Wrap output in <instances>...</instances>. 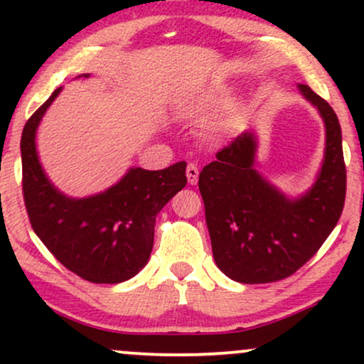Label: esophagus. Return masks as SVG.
<instances>
[{
  "instance_id": "esophagus-1",
  "label": "esophagus",
  "mask_w": 364,
  "mask_h": 364,
  "mask_svg": "<svg viewBox=\"0 0 364 364\" xmlns=\"http://www.w3.org/2000/svg\"><path fill=\"white\" fill-rule=\"evenodd\" d=\"M186 178L190 185H196V181H198V168L195 164L186 166Z\"/></svg>"
}]
</instances>
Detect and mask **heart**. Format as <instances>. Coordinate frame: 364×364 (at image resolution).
I'll use <instances>...</instances> for the list:
<instances>
[{
  "instance_id": "heart-1",
  "label": "heart",
  "mask_w": 364,
  "mask_h": 364,
  "mask_svg": "<svg viewBox=\"0 0 364 364\" xmlns=\"http://www.w3.org/2000/svg\"><path fill=\"white\" fill-rule=\"evenodd\" d=\"M225 101V92L224 90H214L212 94H208L202 102L196 104L195 107H191L188 114L193 116V118H202L207 112L217 109L219 106H223Z\"/></svg>"
}]
</instances>
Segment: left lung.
<instances>
[{
	"label": "left lung",
	"instance_id": "obj_1",
	"mask_svg": "<svg viewBox=\"0 0 364 364\" xmlns=\"http://www.w3.org/2000/svg\"><path fill=\"white\" fill-rule=\"evenodd\" d=\"M299 92L325 123V157L306 193L289 198L255 169L257 136L245 132L215 154L198 188L214 260L229 279L267 284L289 277L320 250L346 200V164L337 114L310 87Z\"/></svg>",
	"mask_w": 364,
	"mask_h": 364
}]
</instances>
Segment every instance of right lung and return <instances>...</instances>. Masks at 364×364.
<instances>
[{
	"instance_id": "obj_1",
	"label": "right lung",
	"mask_w": 364,
	"mask_h": 364,
	"mask_svg": "<svg viewBox=\"0 0 364 364\" xmlns=\"http://www.w3.org/2000/svg\"><path fill=\"white\" fill-rule=\"evenodd\" d=\"M80 77L89 78V73ZM60 92L54 90L28 118L20 141L23 200L32 229L78 277L94 284L128 281L149 262L157 214L186 186V162L161 171L132 168L102 193L66 196L46 176L36 149L37 127Z\"/></svg>"
}]
</instances>
